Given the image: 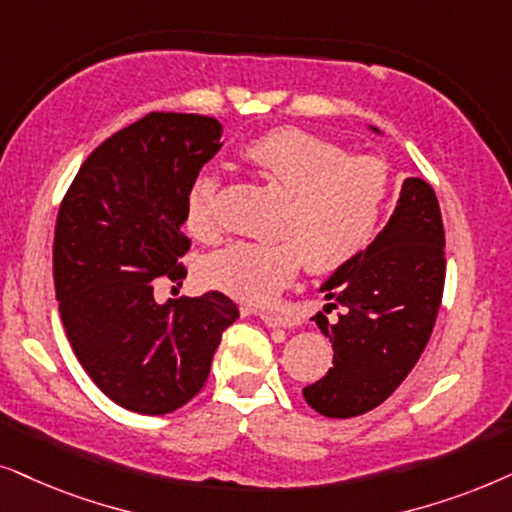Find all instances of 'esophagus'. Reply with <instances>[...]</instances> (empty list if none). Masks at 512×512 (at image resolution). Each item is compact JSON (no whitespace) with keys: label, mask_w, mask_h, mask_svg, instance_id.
<instances>
[{"label":"esophagus","mask_w":512,"mask_h":512,"mask_svg":"<svg viewBox=\"0 0 512 512\" xmlns=\"http://www.w3.org/2000/svg\"><path fill=\"white\" fill-rule=\"evenodd\" d=\"M260 318L269 327H292L295 325V318H292L290 313H283V311H262Z\"/></svg>","instance_id":"esophagus-1"}]
</instances>
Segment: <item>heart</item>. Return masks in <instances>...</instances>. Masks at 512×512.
Instances as JSON below:
<instances>
[{"label":"heart","instance_id":"heart-1","mask_svg":"<svg viewBox=\"0 0 512 512\" xmlns=\"http://www.w3.org/2000/svg\"><path fill=\"white\" fill-rule=\"evenodd\" d=\"M243 159L264 180L288 194L278 234L267 243L236 241L203 264L213 288L250 304L274 299L302 267L330 274L363 252L384 215L391 175L377 156L346 152L299 128H278L248 142ZM222 182L210 170L187 192V227L213 236L220 227Z\"/></svg>","mask_w":512,"mask_h":512}]
</instances>
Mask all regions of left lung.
<instances>
[{
  "mask_svg": "<svg viewBox=\"0 0 512 512\" xmlns=\"http://www.w3.org/2000/svg\"><path fill=\"white\" fill-rule=\"evenodd\" d=\"M442 288L445 229L438 199L426 180L407 177L386 227L320 285L332 299L327 306L344 311L335 323L323 313L313 318L330 337L335 358L323 379L304 388L306 403L330 419L358 417L384 403L424 353Z\"/></svg>",
  "mask_w": 512,
  "mask_h": 512,
  "instance_id": "left-lung-1",
  "label": "left lung"
}]
</instances>
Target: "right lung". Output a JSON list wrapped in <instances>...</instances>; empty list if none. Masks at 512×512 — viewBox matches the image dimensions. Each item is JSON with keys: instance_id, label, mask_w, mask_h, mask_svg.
<instances>
[{"instance_id": "1", "label": "right lung", "mask_w": 512, "mask_h": 512, "mask_svg": "<svg viewBox=\"0 0 512 512\" xmlns=\"http://www.w3.org/2000/svg\"><path fill=\"white\" fill-rule=\"evenodd\" d=\"M220 138L213 117L147 114L93 149L60 203L53 281L67 339L95 386L131 412L189 403L238 318L217 290L154 297L161 276H187L177 264L189 250L187 192Z\"/></svg>"}]
</instances>
